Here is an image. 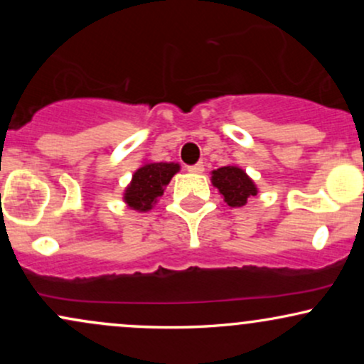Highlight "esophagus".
<instances>
[{
  "label": "esophagus",
  "instance_id": "obj_1",
  "mask_svg": "<svg viewBox=\"0 0 364 364\" xmlns=\"http://www.w3.org/2000/svg\"><path fill=\"white\" fill-rule=\"evenodd\" d=\"M188 171L193 174L203 173V162H196V164H193V166H188Z\"/></svg>",
  "mask_w": 364,
  "mask_h": 364
}]
</instances>
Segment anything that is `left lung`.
Returning a JSON list of instances; mask_svg holds the SVG:
<instances>
[{"label":"left lung","mask_w":364,"mask_h":364,"mask_svg":"<svg viewBox=\"0 0 364 364\" xmlns=\"http://www.w3.org/2000/svg\"><path fill=\"white\" fill-rule=\"evenodd\" d=\"M212 183L223 193L229 207H243L252 196L257 195V186L252 179L236 166H224L214 171Z\"/></svg>","instance_id":"1"}]
</instances>
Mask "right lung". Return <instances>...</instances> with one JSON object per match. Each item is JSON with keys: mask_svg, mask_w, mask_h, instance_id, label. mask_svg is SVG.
<instances>
[{"mask_svg": "<svg viewBox=\"0 0 364 364\" xmlns=\"http://www.w3.org/2000/svg\"><path fill=\"white\" fill-rule=\"evenodd\" d=\"M179 171L174 162H150L133 174L132 183L124 191V202L135 210L147 212L152 203L164 193V188Z\"/></svg>", "mask_w": 364, "mask_h": 364, "instance_id": "1", "label": "right lung"}]
</instances>
